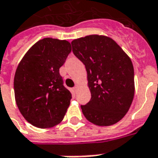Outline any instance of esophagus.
Masks as SVG:
<instances>
[{
    "label": "esophagus",
    "instance_id": "esophagus-1",
    "mask_svg": "<svg viewBox=\"0 0 158 158\" xmlns=\"http://www.w3.org/2000/svg\"><path fill=\"white\" fill-rule=\"evenodd\" d=\"M73 89H74L75 92H77V90H78V85H75V86L73 87Z\"/></svg>",
    "mask_w": 158,
    "mask_h": 158
}]
</instances>
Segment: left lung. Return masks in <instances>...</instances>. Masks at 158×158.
<instances>
[{
	"instance_id": "left-lung-1",
	"label": "left lung",
	"mask_w": 158,
	"mask_h": 158,
	"mask_svg": "<svg viewBox=\"0 0 158 158\" xmlns=\"http://www.w3.org/2000/svg\"><path fill=\"white\" fill-rule=\"evenodd\" d=\"M73 54L85 65L91 99L81 106L91 123L108 127L125 116L135 92L131 58L110 37L89 35L72 41Z\"/></svg>"
}]
</instances>
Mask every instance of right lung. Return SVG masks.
Returning <instances> with one entry per match:
<instances>
[{"label":"right lung","instance_id":"right-lung-1","mask_svg":"<svg viewBox=\"0 0 158 158\" xmlns=\"http://www.w3.org/2000/svg\"><path fill=\"white\" fill-rule=\"evenodd\" d=\"M66 40L46 37L27 52L17 66L14 92L21 114L38 128H50L64 119L72 99L59 69L71 52Z\"/></svg>","mask_w":158,"mask_h":158}]
</instances>
